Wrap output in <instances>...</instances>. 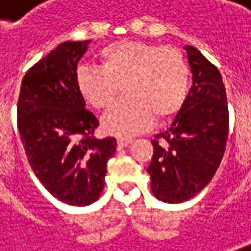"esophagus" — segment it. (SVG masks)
Returning <instances> with one entry per match:
<instances>
[{"mask_svg":"<svg viewBox=\"0 0 251 251\" xmlns=\"http://www.w3.org/2000/svg\"><path fill=\"white\" fill-rule=\"evenodd\" d=\"M132 143V139H118V149H124Z\"/></svg>","mask_w":251,"mask_h":251,"instance_id":"obj_1","label":"esophagus"}]
</instances>
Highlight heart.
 <instances>
[{
  "label": "heart",
  "mask_w": 251,
  "mask_h": 251,
  "mask_svg": "<svg viewBox=\"0 0 251 251\" xmlns=\"http://www.w3.org/2000/svg\"><path fill=\"white\" fill-rule=\"evenodd\" d=\"M101 66H80L75 87L82 100L97 111L125 98L102 119L106 133L130 137L146 130L153 116L163 121L184 106L191 87V69L176 48L142 40L115 42L100 51Z\"/></svg>",
  "instance_id": "1"
}]
</instances>
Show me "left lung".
I'll return each mask as SVG.
<instances>
[{"label":"left lung","instance_id":"left-lung-1","mask_svg":"<svg viewBox=\"0 0 251 251\" xmlns=\"http://www.w3.org/2000/svg\"><path fill=\"white\" fill-rule=\"evenodd\" d=\"M184 49L192 87L169 129L151 142L154 153L147 167L153 194L167 203L188 201L209 184L229 135L227 97L221 73L194 46Z\"/></svg>","mask_w":251,"mask_h":251}]
</instances>
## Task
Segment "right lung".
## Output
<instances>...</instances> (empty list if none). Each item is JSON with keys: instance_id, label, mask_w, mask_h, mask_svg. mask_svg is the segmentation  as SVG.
<instances>
[{"instance_id": "add662e5", "label": "right lung", "mask_w": 251, "mask_h": 251, "mask_svg": "<svg viewBox=\"0 0 251 251\" xmlns=\"http://www.w3.org/2000/svg\"><path fill=\"white\" fill-rule=\"evenodd\" d=\"M90 40L64 42L33 64L22 78L18 130L35 176L53 197L85 206L105 185L116 139H97L98 119L85 109L75 71Z\"/></svg>"}]
</instances>
